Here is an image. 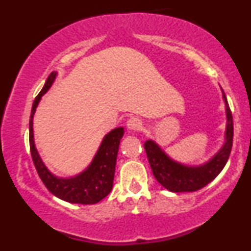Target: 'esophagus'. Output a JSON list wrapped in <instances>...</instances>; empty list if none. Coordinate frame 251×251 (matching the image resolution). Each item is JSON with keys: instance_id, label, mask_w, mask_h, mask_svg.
<instances>
[{"instance_id": "1", "label": "esophagus", "mask_w": 251, "mask_h": 251, "mask_svg": "<svg viewBox=\"0 0 251 251\" xmlns=\"http://www.w3.org/2000/svg\"><path fill=\"white\" fill-rule=\"evenodd\" d=\"M143 123L139 118H135V117H131L126 122V127L131 131H138V129L142 128Z\"/></svg>"}]
</instances>
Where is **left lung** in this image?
Returning <instances> with one entry per match:
<instances>
[{
  "mask_svg": "<svg viewBox=\"0 0 251 251\" xmlns=\"http://www.w3.org/2000/svg\"><path fill=\"white\" fill-rule=\"evenodd\" d=\"M221 91L224 105H226V117L224 143L222 148L205 163H201L200 165H188V164L179 163L166 154V152L154 140L149 139L144 144L154 178L169 191H197L214 180L226 166L230 152H231L234 124H232L231 111L227 105L226 94L222 88Z\"/></svg>",
  "mask_w": 251,
  "mask_h": 251,
  "instance_id": "1",
  "label": "left lung"
}]
</instances>
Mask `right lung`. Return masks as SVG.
<instances>
[{
  "label": "right lung",
  "instance_id": "obj_1",
  "mask_svg": "<svg viewBox=\"0 0 251 251\" xmlns=\"http://www.w3.org/2000/svg\"><path fill=\"white\" fill-rule=\"evenodd\" d=\"M57 76V72H51L33 102L29 119V146L34 165L50 191L60 200L74 204H96L107 196L113 188L114 171L118 150L124 135V127H117L103 137L97 153L83 171L71 177H59L54 175L43 163L34 142L33 119L43 94L50 91Z\"/></svg>",
  "mask_w": 251,
  "mask_h": 251
}]
</instances>
